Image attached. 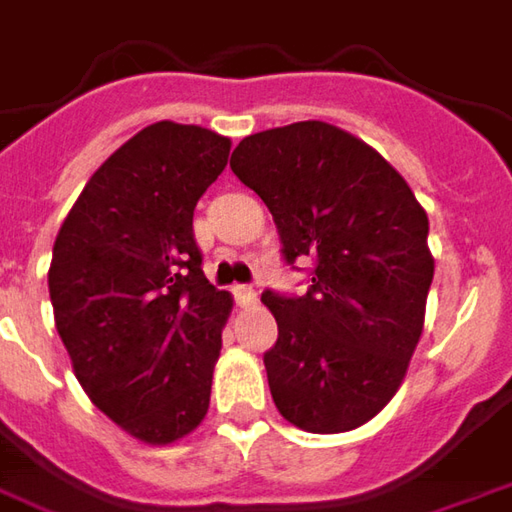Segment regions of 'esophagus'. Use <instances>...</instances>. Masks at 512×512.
<instances>
[{
    "mask_svg": "<svg viewBox=\"0 0 512 512\" xmlns=\"http://www.w3.org/2000/svg\"><path fill=\"white\" fill-rule=\"evenodd\" d=\"M232 294H235V302H238L241 308H249V305H255L257 302V291L252 285H235Z\"/></svg>",
    "mask_w": 512,
    "mask_h": 512,
    "instance_id": "obj_1",
    "label": "esophagus"
}]
</instances>
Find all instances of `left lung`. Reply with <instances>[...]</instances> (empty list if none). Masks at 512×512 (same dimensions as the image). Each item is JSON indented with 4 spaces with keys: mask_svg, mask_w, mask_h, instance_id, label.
Wrapping results in <instances>:
<instances>
[{
    "mask_svg": "<svg viewBox=\"0 0 512 512\" xmlns=\"http://www.w3.org/2000/svg\"><path fill=\"white\" fill-rule=\"evenodd\" d=\"M229 168L269 207L285 263L314 260L302 297L263 291L271 398L305 431L356 429L392 401L423 333L426 210L384 156L319 120L241 139Z\"/></svg>",
    "mask_w": 512,
    "mask_h": 512,
    "instance_id": "obj_1",
    "label": "left lung"
}]
</instances>
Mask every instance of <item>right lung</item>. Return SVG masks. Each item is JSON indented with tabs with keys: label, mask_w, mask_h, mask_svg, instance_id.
<instances>
[{
	"label": "right lung",
	"mask_w": 512,
	"mask_h": 512,
	"mask_svg": "<svg viewBox=\"0 0 512 512\" xmlns=\"http://www.w3.org/2000/svg\"><path fill=\"white\" fill-rule=\"evenodd\" d=\"M227 159L229 139L210 128L148 125L95 170L52 246L50 300L75 375L151 446L210 409L232 297L201 271L193 210Z\"/></svg>",
	"instance_id": "1"
}]
</instances>
